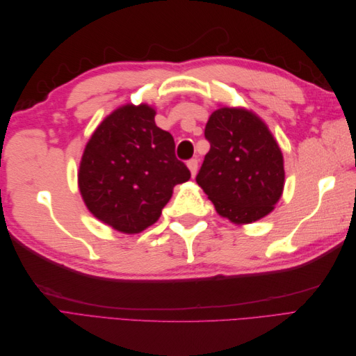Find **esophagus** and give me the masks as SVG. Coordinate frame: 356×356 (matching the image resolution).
Listing matches in <instances>:
<instances>
[{"label": "esophagus", "instance_id": "34e87169", "mask_svg": "<svg viewBox=\"0 0 356 356\" xmlns=\"http://www.w3.org/2000/svg\"><path fill=\"white\" fill-rule=\"evenodd\" d=\"M187 166H188V169H190V172H191V177H195L196 172H197V160H196V159L188 160V161H187Z\"/></svg>", "mask_w": 356, "mask_h": 356}]
</instances>
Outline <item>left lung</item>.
Returning a JSON list of instances; mask_svg holds the SVG:
<instances>
[{"mask_svg":"<svg viewBox=\"0 0 356 356\" xmlns=\"http://www.w3.org/2000/svg\"><path fill=\"white\" fill-rule=\"evenodd\" d=\"M211 144L196 177L221 217L254 222L273 211L284 190V156L260 117L243 108L215 110L204 127Z\"/></svg>","mask_w":356,"mask_h":356,"instance_id":"8db88e82","label":"left lung"}]
</instances>
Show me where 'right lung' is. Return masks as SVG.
<instances>
[{"mask_svg": "<svg viewBox=\"0 0 356 356\" xmlns=\"http://www.w3.org/2000/svg\"><path fill=\"white\" fill-rule=\"evenodd\" d=\"M154 115L145 104L120 106L96 127L81 157L79 187L86 207L122 233L154 224L174 187L191 175Z\"/></svg>", "mask_w": 356, "mask_h": 356, "instance_id": "obj_1", "label": "right lung"}]
</instances>
